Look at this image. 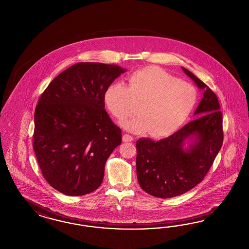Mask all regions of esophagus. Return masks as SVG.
<instances>
[{"label":"esophagus","instance_id":"esophagus-1","mask_svg":"<svg viewBox=\"0 0 249 249\" xmlns=\"http://www.w3.org/2000/svg\"><path fill=\"white\" fill-rule=\"evenodd\" d=\"M122 141H123L124 142H132V141H133V137H132L131 135H129V134H124V135L122 136Z\"/></svg>","mask_w":249,"mask_h":249}]
</instances>
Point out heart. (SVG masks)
<instances>
[{"mask_svg": "<svg viewBox=\"0 0 249 249\" xmlns=\"http://www.w3.org/2000/svg\"><path fill=\"white\" fill-rule=\"evenodd\" d=\"M197 101V89L158 67H145L132 72L128 86L116 83L105 94V102L122 122L139 113L141 116L123 124L133 132L149 130L155 138L170 136L189 120Z\"/></svg>", "mask_w": 249, "mask_h": 249, "instance_id": "b5f03b06", "label": "heart"}]
</instances>
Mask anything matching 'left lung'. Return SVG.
I'll use <instances>...</instances> for the list:
<instances>
[{"instance_id": "8db88e82", "label": "left lung", "mask_w": 249, "mask_h": 249, "mask_svg": "<svg viewBox=\"0 0 249 249\" xmlns=\"http://www.w3.org/2000/svg\"><path fill=\"white\" fill-rule=\"evenodd\" d=\"M182 70L203 90L194 113L198 118L158 142L146 138L136 142L138 181L154 197H177L193 189L203 180L223 145V114L216 94L192 72ZM191 136L196 141L185 150L183 142Z\"/></svg>"}]
</instances>
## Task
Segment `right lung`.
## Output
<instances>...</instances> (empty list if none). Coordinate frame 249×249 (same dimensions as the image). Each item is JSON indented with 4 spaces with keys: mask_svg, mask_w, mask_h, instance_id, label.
<instances>
[{
    "mask_svg": "<svg viewBox=\"0 0 249 249\" xmlns=\"http://www.w3.org/2000/svg\"><path fill=\"white\" fill-rule=\"evenodd\" d=\"M126 70L79 62L54 78L35 109L33 148L44 178L61 193L98 189L105 164L121 143V129L105 109V94Z\"/></svg>",
    "mask_w": 249,
    "mask_h": 249,
    "instance_id": "obj_1",
    "label": "right lung"
}]
</instances>
